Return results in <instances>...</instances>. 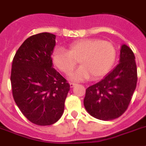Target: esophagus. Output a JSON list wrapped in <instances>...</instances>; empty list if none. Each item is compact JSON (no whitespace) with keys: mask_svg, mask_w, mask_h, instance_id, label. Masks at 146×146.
I'll use <instances>...</instances> for the list:
<instances>
[{"mask_svg":"<svg viewBox=\"0 0 146 146\" xmlns=\"http://www.w3.org/2000/svg\"><path fill=\"white\" fill-rule=\"evenodd\" d=\"M76 84L75 83H70V87L71 88H73V87L74 86H75Z\"/></svg>","mask_w":146,"mask_h":146,"instance_id":"1","label":"esophagus"}]
</instances>
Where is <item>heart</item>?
Listing matches in <instances>:
<instances>
[{
    "mask_svg": "<svg viewBox=\"0 0 146 146\" xmlns=\"http://www.w3.org/2000/svg\"><path fill=\"white\" fill-rule=\"evenodd\" d=\"M116 50L109 41L99 39H81L68 46L67 52L57 48L52 55V62L60 72L69 74L78 64L81 66L72 74L73 81H81L91 77L92 80L101 78L114 65Z\"/></svg>",
    "mask_w": 146,
    "mask_h": 146,
    "instance_id": "obj_1",
    "label": "heart"
}]
</instances>
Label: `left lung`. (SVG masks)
Instances as JSON below:
<instances>
[{
	"mask_svg": "<svg viewBox=\"0 0 146 146\" xmlns=\"http://www.w3.org/2000/svg\"><path fill=\"white\" fill-rule=\"evenodd\" d=\"M137 72L132 50L122 45L119 64L101 81L86 90L83 104L88 113L101 120H111L129 107L137 86Z\"/></svg>",
	"mask_w": 146,
	"mask_h": 146,
	"instance_id": "1",
	"label": "left lung"
}]
</instances>
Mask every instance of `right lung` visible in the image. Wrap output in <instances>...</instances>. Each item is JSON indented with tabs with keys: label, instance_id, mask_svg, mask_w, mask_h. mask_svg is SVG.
I'll return each instance as SVG.
<instances>
[{
	"label": "right lung",
	"instance_id": "right-lung-1",
	"mask_svg": "<svg viewBox=\"0 0 146 146\" xmlns=\"http://www.w3.org/2000/svg\"><path fill=\"white\" fill-rule=\"evenodd\" d=\"M56 36L43 32L28 37L12 60V95L22 114L38 125L54 124L64 111L70 85L53 68Z\"/></svg>",
	"mask_w": 146,
	"mask_h": 146
}]
</instances>
